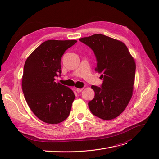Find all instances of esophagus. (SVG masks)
<instances>
[{
    "label": "esophagus",
    "mask_w": 159,
    "mask_h": 159,
    "mask_svg": "<svg viewBox=\"0 0 159 159\" xmlns=\"http://www.w3.org/2000/svg\"><path fill=\"white\" fill-rule=\"evenodd\" d=\"M82 90H83V88H76L77 92H78V93L81 92V91H82Z\"/></svg>",
    "instance_id": "obj_1"
}]
</instances>
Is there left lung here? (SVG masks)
<instances>
[{"mask_svg": "<svg viewBox=\"0 0 159 159\" xmlns=\"http://www.w3.org/2000/svg\"><path fill=\"white\" fill-rule=\"evenodd\" d=\"M90 47L97 60L96 71L102 74V87L91 86L94 98L88 103L91 112L103 120L116 118L126 108L133 92L136 64L127 46L103 34L80 38Z\"/></svg>", "mask_w": 159, "mask_h": 159, "instance_id": "obj_1", "label": "left lung"}]
</instances>
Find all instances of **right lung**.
<instances>
[{
    "label": "right lung",
    "instance_id": "1",
    "mask_svg": "<svg viewBox=\"0 0 159 159\" xmlns=\"http://www.w3.org/2000/svg\"><path fill=\"white\" fill-rule=\"evenodd\" d=\"M77 40L45 41L34 50L24 66L22 87L26 103L43 122L57 124L69 116L75 95L70 88L56 83L61 74V58Z\"/></svg>",
    "mask_w": 159,
    "mask_h": 159
}]
</instances>
